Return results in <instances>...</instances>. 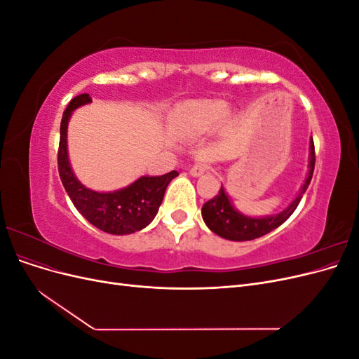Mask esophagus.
Instances as JSON below:
<instances>
[{"label":"esophagus","mask_w":359,"mask_h":359,"mask_svg":"<svg viewBox=\"0 0 359 359\" xmlns=\"http://www.w3.org/2000/svg\"><path fill=\"white\" fill-rule=\"evenodd\" d=\"M208 163H205V161H198V163H194V165L191 166V169H190V173H191V177H201L202 173H205L206 170H208Z\"/></svg>","instance_id":"esophagus-1"}]
</instances>
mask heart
<instances>
[{
	"instance_id": "b5f03b06",
	"label": "heart",
	"mask_w": 359,
	"mask_h": 359,
	"mask_svg": "<svg viewBox=\"0 0 359 359\" xmlns=\"http://www.w3.org/2000/svg\"><path fill=\"white\" fill-rule=\"evenodd\" d=\"M232 112L220 99H193L177 104L168 116V126L181 136H201L217 124L229 123Z\"/></svg>"
}]
</instances>
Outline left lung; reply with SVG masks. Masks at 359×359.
Masks as SVG:
<instances>
[{"label": "left lung", "instance_id": "left-lung-1", "mask_svg": "<svg viewBox=\"0 0 359 359\" xmlns=\"http://www.w3.org/2000/svg\"><path fill=\"white\" fill-rule=\"evenodd\" d=\"M309 175L306 178V182L302 184L299 190V194L297 199L293 201L285 211H281L276 215H268V217H248L236 211L231 199L227 198L224 189L222 187L219 194L214 196L211 201L206 202L202 206V219L205 224L210 227V229L222 238L231 241H250L255 240V238L264 236L268 232L277 229L280 224H283L292 212L297 210V206L302 198V194L306 193L309 189V184L313 177L314 170V161H316V154H314V144L313 137L310 140V157H309Z\"/></svg>", "mask_w": 359, "mask_h": 359}]
</instances>
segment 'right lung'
Instances as JSON below:
<instances>
[{"label": "right lung", "instance_id": "1", "mask_svg": "<svg viewBox=\"0 0 359 359\" xmlns=\"http://www.w3.org/2000/svg\"><path fill=\"white\" fill-rule=\"evenodd\" d=\"M90 94L70 100L62 114L60 127L58 172L73 205L97 229L112 235H127L144 229L154 220L169 182L178 177L177 170L160 177H140L133 184L109 193L86 189L72 170L67 156V126L72 112L91 103Z\"/></svg>", "mask_w": 359, "mask_h": 359}]
</instances>
